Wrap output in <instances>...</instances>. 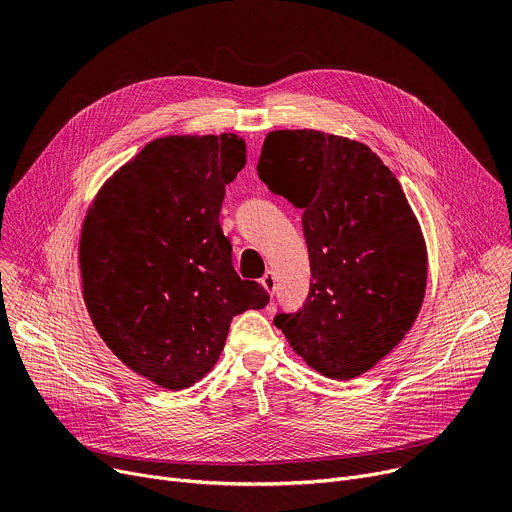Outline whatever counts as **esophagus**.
Masks as SVG:
<instances>
[{
	"mask_svg": "<svg viewBox=\"0 0 512 512\" xmlns=\"http://www.w3.org/2000/svg\"><path fill=\"white\" fill-rule=\"evenodd\" d=\"M261 286H263L269 294L276 292V276H274V271H265V276L261 278Z\"/></svg>",
	"mask_w": 512,
	"mask_h": 512,
	"instance_id": "esophagus-1",
	"label": "esophagus"
}]
</instances>
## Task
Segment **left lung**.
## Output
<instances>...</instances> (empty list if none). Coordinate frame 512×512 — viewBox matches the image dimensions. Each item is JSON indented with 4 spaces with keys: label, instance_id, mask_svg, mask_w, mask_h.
Segmentation results:
<instances>
[{
    "label": "left lung",
    "instance_id": "left-lung-1",
    "mask_svg": "<svg viewBox=\"0 0 512 512\" xmlns=\"http://www.w3.org/2000/svg\"><path fill=\"white\" fill-rule=\"evenodd\" d=\"M257 173L302 208L311 257L309 298L274 325L323 377L352 381L418 319L428 280L420 222L383 160L342 135L269 131Z\"/></svg>",
    "mask_w": 512,
    "mask_h": 512
}]
</instances>
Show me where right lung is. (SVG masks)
Masks as SVG:
<instances>
[{"instance_id": "right-lung-1", "label": "right lung", "mask_w": 512, "mask_h": 512, "mask_svg": "<svg viewBox=\"0 0 512 512\" xmlns=\"http://www.w3.org/2000/svg\"><path fill=\"white\" fill-rule=\"evenodd\" d=\"M247 162L236 133L164 135L94 195L80 232L82 296L109 350L150 383L181 391L214 368L232 317L269 294L236 276L218 222Z\"/></svg>"}]
</instances>
